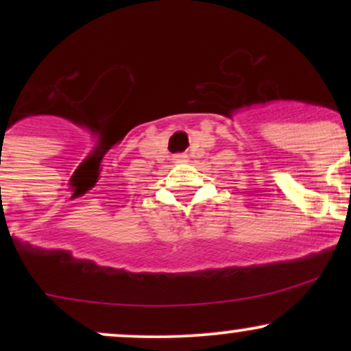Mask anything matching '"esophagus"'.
<instances>
[{
    "mask_svg": "<svg viewBox=\"0 0 351 351\" xmlns=\"http://www.w3.org/2000/svg\"><path fill=\"white\" fill-rule=\"evenodd\" d=\"M173 160H175V163H186L188 162V156L183 155V153H180V155L173 156Z\"/></svg>",
    "mask_w": 351,
    "mask_h": 351,
    "instance_id": "obj_1",
    "label": "esophagus"
}]
</instances>
